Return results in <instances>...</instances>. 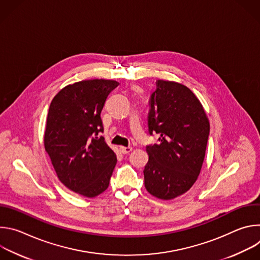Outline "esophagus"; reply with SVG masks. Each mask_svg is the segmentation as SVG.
I'll list each match as a JSON object with an SVG mask.
<instances>
[{
  "label": "esophagus",
  "instance_id": "esophagus-1",
  "mask_svg": "<svg viewBox=\"0 0 260 260\" xmlns=\"http://www.w3.org/2000/svg\"><path fill=\"white\" fill-rule=\"evenodd\" d=\"M132 150H133L132 147H120V151H121L123 154H127V153H129Z\"/></svg>",
  "mask_w": 260,
  "mask_h": 260
}]
</instances>
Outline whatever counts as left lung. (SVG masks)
Masks as SVG:
<instances>
[{
    "mask_svg": "<svg viewBox=\"0 0 260 260\" xmlns=\"http://www.w3.org/2000/svg\"><path fill=\"white\" fill-rule=\"evenodd\" d=\"M148 131L159 135L148 145L144 169L147 191L172 200L188 191L197 181L206 154L210 123L194 93L177 82L157 80L149 100Z\"/></svg>",
    "mask_w": 260,
    "mask_h": 260,
    "instance_id": "1",
    "label": "left lung"
}]
</instances>
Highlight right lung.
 Masks as SVG:
<instances>
[{"label": "right lung", "instance_id": "obj_1", "mask_svg": "<svg viewBox=\"0 0 260 260\" xmlns=\"http://www.w3.org/2000/svg\"><path fill=\"white\" fill-rule=\"evenodd\" d=\"M113 80L93 79L63 87L52 100L44 135L45 150L60 182L86 198L104 192L117 158L106 144L101 112Z\"/></svg>", "mask_w": 260, "mask_h": 260}]
</instances>
